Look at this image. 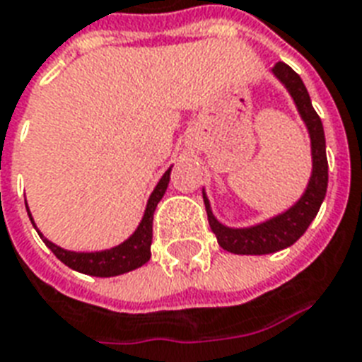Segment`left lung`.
<instances>
[{"label":"left lung","instance_id":"1","mask_svg":"<svg viewBox=\"0 0 362 362\" xmlns=\"http://www.w3.org/2000/svg\"><path fill=\"white\" fill-rule=\"evenodd\" d=\"M272 74L285 85L288 94L295 100L302 120L306 122L310 139H312V177L304 194L295 206L288 207L287 211H283L277 217H272L270 221L249 226V228H228L221 225L219 221L215 219L209 200L204 192L207 221H209L213 234L217 236L221 247L236 255H268L293 245L308 230L310 223L315 219L327 194V185H329V162H327V151H325L323 122L313 109L300 75L283 62H277L276 66L272 67Z\"/></svg>","mask_w":362,"mask_h":362}]
</instances>
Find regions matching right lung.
<instances>
[{
  "label": "right lung",
  "instance_id": "right-lung-1",
  "mask_svg": "<svg viewBox=\"0 0 362 362\" xmlns=\"http://www.w3.org/2000/svg\"><path fill=\"white\" fill-rule=\"evenodd\" d=\"M170 172L172 168L168 170L158 185L153 190L147 207H145V215H143L141 223L136 228V232L132 234L126 242H122L117 247L105 249V251H94V253H75V251H67L52 242H49L43 234L39 232V236L45 242V245L58 257L66 266H69L71 270H77L86 276H96V277H113L132 272L143 266L147 260L151 259V242H153V215L158 206V202L162 200V196L166 192L168 183H170ZM28 209V206H26ZM30 215V213H28ZM30 221L33 223L32 215ZM35 226V223H33Z\"/></svg>",
  "mask_w": 362,
  "mask_h": 362
}]
</instances>
